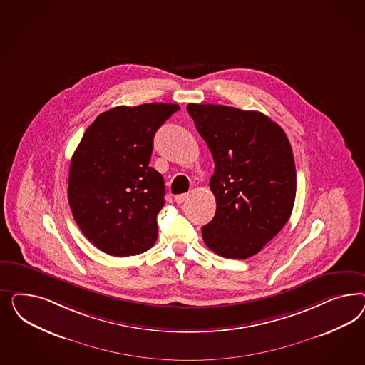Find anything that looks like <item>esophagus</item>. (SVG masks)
Masks as SVG:
<instances>
[{
    "label": "esophagus",
    "instance_id": "obj_1",
    "mask_svg": "<svg viewBox=\"0 0 365 365\" xmlns=\"http://www.w3.org/2000/svg\"><path fill=\"white\" fill-rule=\"evenodd\" d=\"M187 198L188 194H179V195L175 197V202H177L178 205H180V203H183Z\"/></svg>",
    "mask_w": 365,
    "mask_h": 365
}]
</instances>
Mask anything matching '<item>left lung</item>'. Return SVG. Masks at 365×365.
Wrapping results in <instances>:
<instances>
[{
	"label": "left lung",
	"mask_w": 365,
	"mask_h": 365,
	"mask_svg": "<svg viewBox=\"0 0 365 365\" xmlns=\"http://www.w3.org/2000/svg\"><path fill=\"white\" fill-rule=\"evenodd\" d=\"M187 112L215 165L210 190L217 211L202 227L203 241L225 258H249L293 210L297 179L287 133L257 110L191 103Z\"/></svg>",
	"instance_id": "obj_1"
}]
</instances>
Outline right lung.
Here are the masks:
<instances>
[{
	"label": "right lung",
	"instance_id": "obj_1",
	"mask_svg": "<svg viewBox=\"0 0 365 365\" xmlns=\"http://www.w3.org/2000/svg\"><path fill=\"white\" fill-rule=\"evenodd\" d=\"M179 108L171 103L115 107L83 135L71 160L68 200L80 230L101 252L128 257L154 246L165 182L148 166L153 139Z\"/></svg>",
	"mask_w": 365,
	"mask_h": 365
}]
</instances>
